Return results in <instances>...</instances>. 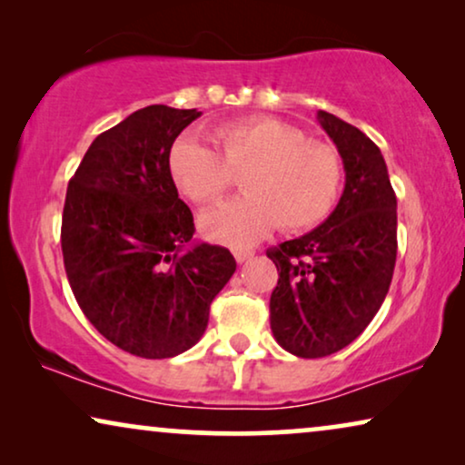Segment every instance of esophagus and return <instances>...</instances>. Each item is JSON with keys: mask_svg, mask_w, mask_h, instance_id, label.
Returning a JSON list of instances; mask_svg holds the SVG:
<instances>
[{"mask_svg": "<svg viewBox=\"0 0 465 465\" xmlns=\"http://www.w3.org/2000/svg\"><path fill=\"white\" fill-rule=\"evenodd\" d=\"M232 253H234V260H237V262H245V260H250L253 256L252 250H234Z\"/></svg>", "mask_w": 465, "mask_h": 465, "instance_id": "34e87169", "label": "esophagus"}]
</instances>
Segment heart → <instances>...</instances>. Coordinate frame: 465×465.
<instances>
[{
  "instance_id": "heart-1",
  "label": "heart",
  "mask_w": 465,
  "mask_h": 465,
  "mask_svg": "<svg viewBox=\"0 0 465 465\" xmlns=\"http://www.w3.org/2000/svg\"><path fill=\"white\" fill-rule=\"evenodd\" d=\"M220 153L193 135L169 152V171L190 201L209 205L243 174L245 194L201 218L207 239L224 245H250L272 228L309 231L326 220L339 196L342 163L339 152L311 142L302 129L269 116L241 118L213 133Z\"/></svg>"
}]
</instances>
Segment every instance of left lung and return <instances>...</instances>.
<instances>
[{"label": "left lung", "instance_id": "obj_1", "mask_svg": "<svg viewBox=\"0 0 465 465\" xmlns=\"http://www.w3.org/2000/svg\"><path fill=\"white\" fill-rule=\"evenodd\" d=\"M317 120L345 164V190L330 218L302 237L266 250L279 271L271 330L285 351L326 358L364 332L390 290L398 213L377 143L334 114Z\"/></svg>", "mask_w": 465, "mask_h": 465}]
</instances>
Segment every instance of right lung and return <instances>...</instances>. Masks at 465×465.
Instances as JSON below:
<instances>
[{
  "label": "right lung",
  "mask_w": 465,
  "mask_h": 465,
  "mask_svg": "<svg viewBox=\"0 0 465 465\" xmlns=\"http://www.w3.org/2000/svg\"><path fill=\"white\" fill-rule=\"evenodd\" d=\"M196 110L148 105L91 143L67 186L61 250L72 292L107 341L145 360L196 345L237 262L193 243L194 220L169 171Z\"/></svg>",
  "instance_id": "1"
}]
</instances>
